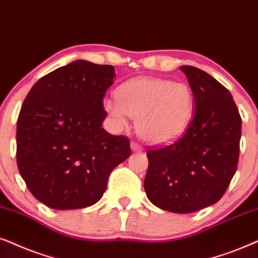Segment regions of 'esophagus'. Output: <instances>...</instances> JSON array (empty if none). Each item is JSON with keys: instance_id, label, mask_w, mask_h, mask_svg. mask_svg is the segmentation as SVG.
<instances>
[{"instance_id": "34e87169", "label": "esophagus", "mask_w": 258, "mask_h": 258, "mask_svg": "<svg viewBox=\"0 0 258 258\" xmlns=\"http://www.w3.org/2000/svg\"><path fill=\"white\" fill-rule=\"evenodd\" d=\"M131 149H132V151H135V152H142L143 146L140 145V144H138V143L132 142L131 143Z\"/></svg>"}]
</instances>
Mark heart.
<instances>
[{
  "label": "heart",
  "mask_w": 258,
  "mask_h": 258,
  "mask_svg": "<svg viewBox=\"0 0 258 258\" xmlns=\"http://www.w3.org/2000/svg\"><path fill=\"white\" fill-rule=\"evenodd\" d=\"M116 99L104 102L113 121L123 127L128 123V115L137 119L139 136L154 145L179 138L194 115V92L184 82L138 78L120 86Z\"/></svg>",
  "instance_id": "1"
}]
</instances>
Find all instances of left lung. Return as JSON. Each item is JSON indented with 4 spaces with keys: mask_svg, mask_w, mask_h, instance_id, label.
<instances>
[{
    "mask_svg": "<svg viewBox=\"0 0 258 258\" xmlns=\"http://www.w3.org/2000/svg\"><path fill=\"white\" fill-rule=\"evenodd\" d=\"M179 68L194 92L196 112L177 140L147 150L144 188L156 207L190 214L225 194L238 164L242 119L221 82L197 67Z\"/></svg>",
    "mask_w": 258,
    "mask_h": 258,
    "instance_id": "8db88e82",
    "label": "left lung"
}]
</instances>
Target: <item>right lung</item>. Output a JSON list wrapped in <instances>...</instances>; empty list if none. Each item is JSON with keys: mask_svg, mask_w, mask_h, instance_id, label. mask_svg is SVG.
I'll list each match as a JSON object with an SVG mask.
<instances>
[{"mask_svg": "<svg viewBox=\"0 0 258 258\" xmlns=\"http://www.w3.org/2000/svg\"><path fill=\"white\" fill-rule=\"evenodd\" d=\"M114 67L77 60L37 80L16 126V160L32 195L73 210L102 197L114 167L131 156L130 139L102 128Z\"/></svg>", "mask_w": 258, "mask_h": 258, "instance_id": "right-lung-1", "label": "right lung"}]
</instances>
